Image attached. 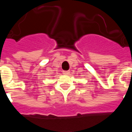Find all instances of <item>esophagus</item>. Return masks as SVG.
Masks as SVG:
<instances>
[{"label":"esophagus","mask_w":132,"mask_h":132,"mask_svg":"<svg viewBox=\"0 0 132 132\" xmlns=\"http://www.w3.org/2000/svg\"><path fill=\"white\" fill-rule=\"evenodd\" d=\"M63 74L64 75H70V72L69 71H63Z\"/></svg>","instance_id":"obj_1"}]
</instances>
